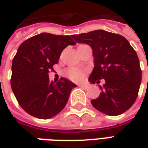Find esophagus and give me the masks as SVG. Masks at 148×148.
Returning <instances> with one entry per match:
<instances>
[{"mask_svg":"<svg viewBox=\"0 0 148 148\" xmlns=\"http://www.w3.org/2000/svg\"><path fill=\"white\" fill-rule=\"evenodd\" d=\"M78 86L82 88V89H83V90H87L88 89V86H86V85H79Z\"/></svg>","mask_w":148,"mask_h":148,"instance_id":"esophagus-1","label":"esophagus"}]
</instances>
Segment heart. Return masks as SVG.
<instances>
[{
    "label": "heart",
    "instance_id": "1",
    "mask_svg": "<svg viewBox=\"0 0 148 148\" xmlns=\"http://www.w3.org/2000/svg\"><path fill=\"white\" fill-rule=\"evenodd\" d=\"M64 75L74 82H81L84 79L86 73L85 71L78 68L71 67L64 71Z\"/></svg>",
    "mask_w": 148,
    "mask_h": 148
}]
</instances>
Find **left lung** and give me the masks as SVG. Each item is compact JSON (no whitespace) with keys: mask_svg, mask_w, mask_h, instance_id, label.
Segmentation results:
<instances>
[{"mask_svg":"<svg viewBox=\"0 0 148 148\" xmlns=\"http://www.w3.org/2000/svg\"><path fill=\"white\" fill-rule=\"evenodd\" d=\"M79 43H86L93 50L94 68L89 81L106 83L100 86L101 93L97 99L91 100L98 111L109 116L124 113L138 96L142 71L136 51L124 36L104 30L73 35Z\"/></svg>","mask_w":148,"mask_h":148,"instance_id":"1","label":"left lung"}]
</instances>
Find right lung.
Listing matches in <instances>:
<instances>
[{
    "instance_id": "obj_1",
    "label": "right lung",
    "mask_w": 148,
    "mask_h": 148,
    "mask_svg": "<svg viewBox=\"0 0 148 148\" xmlns=\"http://www.w3.org/2000/svg\"><path fill=\"white\" fill-rule=\"evenodd\" d=\"M75 42L70 36L41 33L19 47L12 59L11 87L19 105L28 114L50 119L64 109L76 85L61 77L55 84L49 71L57 64L62 51Z\"/></svg>"
}]
</instances>
